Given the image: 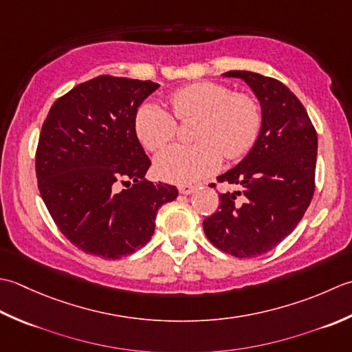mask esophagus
I'll list each match as a JSON object with an SVG mask.
<instances>
[{"label":"esophagus","mask_w":352,"mask_h":352,"mask_svg":"<svg viewBox=\"0 0 352 352\" xmlns=\"http://www.w3.org/2000/svg\"><path fill=\"white\" fill-rule=\"evenodd\" d=\"M197 190V185H191V184H185V185H179V192L181 195H191Z\"/></svg>","instance_id":"1"}]
</instances>
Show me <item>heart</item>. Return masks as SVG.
Wrapping results in <instances>:
<instances>
[{"mask_svg": "<svg viewBox=\"0 0 352 352\" xmlns=\"http://www.w3.org/2000/svg\"><path fill=\"white\" fill-rule=\"evenodd\" d=\"M173 113L164 106L147 103L136 113L138 138L150 152L166 147L177 133V120L199 121L190 146H171L155 160L156 175L164 181L190 184L199 181L223 160L245 156L261 129V109L245 92H232L216 82H199L175 91L168 97Z\"/></svg>", "mask_w": 352, "mask_h": 352, "instance_id": "heart-1", "label": "heart"}]
</instances>
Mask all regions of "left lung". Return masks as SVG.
<instances>
[{"label":"left lung","mask_w":352,"mask_h":352,"mask_svg":"<svg viewBox=\"0 0 352 352\" xmlns=\"http://www.w3.org/2000/svg\"><path fill=\"white\" fill-rule=\"evenodd\" d=\"M223 76L250 86L263 121L245 160L217 177L240 191L219 196V211L204 220V231L217 249L250 258L278 246L304 217L314 195L318 133L302 103L276 78L250 71Z\"/></svg>","instance_id":"1"}]
</instances>
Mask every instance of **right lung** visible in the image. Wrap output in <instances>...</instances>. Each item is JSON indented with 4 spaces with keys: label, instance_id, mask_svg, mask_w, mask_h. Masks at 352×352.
<instances>
[{
    "label": "right lung",
    "instance_id": "obj_1",
    "mask_svg": "<svg viewBox=\"0 0 352 352\" xmlns=\"http://www.w3.org/2000/svg\"><path fill=\"white\" fill-rule=\"evenodd\" d=\"M157 83L98 76L57 98L36 148L41 196L59 231L86 254L118 260L152 239L177 188L144 177L135 118ZM124 184L126 188L120 190Z\"/></svg>",
    "mask_w": 352,
    "mask_h": 352
}]
</instances>
